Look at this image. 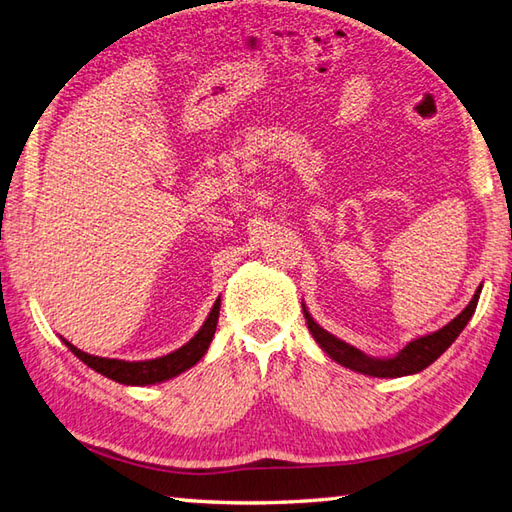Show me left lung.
Masks as SVG:
<instances>
[{
	"instance_id": "8db88e82",
	"label": "left lung",
	"mask_w": 512,
	"mask_h": 512,
	"mask_svg": "<svg viewBox=\"0 0 512 512\" xmlns=\"http://www.w3.org/2000/svg\"><path fill=\"white\" fill-rule=\"evenodd\" d=\"M479 293L481 286L477 288V293L472 300L468 302L466 309H463L457 318L452 322L445 324L443 329L430 333V336L416 338L407 345L398 356L394 358H371L367 353H362L360 349L347 345L340 338L331 336L329 331H324L318 322H315L309 311L304 309V318H306V327L313 333V338L318 345L329 353V356L338 362V365L347 367L351 371H358V374H367V376H376V378H398V376H410V374H418L425 367H430L432 362L441 356V353L448 349L454 340H457L459 333L463 331V327L470 322L472 313L477 309L479 302Z\"/></svg>"
}]
</instances>
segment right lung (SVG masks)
<instances>
[{
	"mask_svg": "<svg viewBox=\"0 0 512 512\" xmlns=\"http://www.w3.org/2000/svg\"><path fill=\"white\" fill-rule=\"evenodd\" d=\"M221 300L215 302L212 311L208 315V320L203 322V327L197 331L188 345H183L181 349H176L167 356L154 358V360H138V362H127V360H116V358H100V356H91V353L80 351L78 347H73L71 342L64 340L76 356L85 362L87 367L96 369L98 374L107 376L116 383L123 385H154V383H163V380H170L174 376L183 374L185 369H190L197 365V362L203 358V353L208 351L212 336L217 331V320H219V304Z\"/></svg>",
	"mask_w": 512,
	"mask_h": 512,
	"instance_id": "right-lung-1",
	"label": "right lung"
}]
</instances>
